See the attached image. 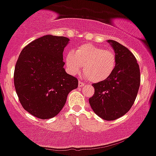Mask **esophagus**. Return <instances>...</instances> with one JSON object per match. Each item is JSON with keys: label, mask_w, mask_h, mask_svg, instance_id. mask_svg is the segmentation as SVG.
<instances>
[{"label": "esophagus", "mask_w": 156, "mask_h": 156, "mask_svg": "<svg viewBox=\"0 0 156 156\" xmlns=\"http://www.w3.org/2000/svg\"><path fill=\"white\" fill-rule=\"evenodd\" d=\"M84 83L83 82H82L81 81H78V87H83V86H84Z\"/></svg>", "instance_id": "34e87169"}]
</instances>
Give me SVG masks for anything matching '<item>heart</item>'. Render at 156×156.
<instances>
[{
    "label": "heart",
    "instance_id": "heart-1",
    "mask_svg": "<svg viewBox=\"0 0 156 156\" xmlns=\"http://www.w3.org/2000/svg\"><path fill=\"white\" fill-rule=\"evenodd\" d=\"M65 64L70 74L77 75L83 68L86 76L92 82L107 80L116 66V56L111 49L92 44H84L65 56Z\"/></svg>",
    "mask_w": 156,
    "mask_h": 156
}]
</instances>
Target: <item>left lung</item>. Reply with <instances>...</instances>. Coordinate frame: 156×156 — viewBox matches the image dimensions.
Wrapping results in <instances>:
<instances>
[{"label": "left lung", "mask_w": 156, "mask_h": 156, "mask_svg": "<svg viewBox=\"0 0 156 156\" xmlns=\"http://www.w3.org/2000/svg\"><path fill=\"white\" fill-rule=\"evenodd\" d=\"M107 42L115 53V68L107 80L92 84L95 93L89 103L97 115L106 121H113L130 109L141 79L139 66L133 53L115 41Z\"/></svg>", "instance_id": "obj_1"}]
</instances>
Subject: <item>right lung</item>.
Masks as SVG:
<instances>
[{
  "instance_id": "add662e5",
  "label": "right lung",
  "mask_w": 156,
  "mask_h": 156,
  "mask_svg": "<svg viewBox=\"0 0 156 156\" xmlns=\"http://www.w3.org/2000/svg\"><path fill=\"white\" fill-rule=\"evenodd\" d=\"M69 39L47 35L26 46L14 73V84L25 110L49 119L63 109L68 94L78 87V79L66 73L63 52Z\"/></svg>"
}]
</instances>
